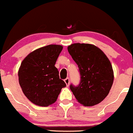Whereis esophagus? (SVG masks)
<instances>
[{
	"mask_svg": "<svg viewBox=\"0 0 133 133\" xmlns=\"http://www.w3.org/2000/svg\"><path fill=\"white\" fill-rule=\"evenodd\" d=\"M64 82H65L66 86H69V83H70V79L69 78H66L65 79H64Z\"/></svg>",
	"mask_w": 133,
	"mask_h": 133,
	"instance_id": "1",
	"label": "esophagus"
}]
</instances>
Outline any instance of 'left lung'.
Instances as JSON below:
<instances>
[{"label":"left lung","instance_id":"8db88e82","mask_svg":"<svg viewBox=\"0 0 133 133\" xmlns=\"http://www.w3.org/2000/svg\"><path fill=\"white\" fill-rule=\"evenodd\" d=\"M68 51L79 68L80 82L70 85L76 98L85 107H92L103 101L114 82L112 64L107 55L97 46L76 43Z\"/></svg>","mask_w":133,"mask_h":133}]
</instances>
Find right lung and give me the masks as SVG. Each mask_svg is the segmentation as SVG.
<instances>
[{"label":"right lung","instance_id":"add662e5","mask_svg":"<svg viewBox=\"0 0 133 133\" xmlns=\"http://www.w3.org/2000/svg\"><path fill=\"white\" fill-rule=\"evenodd\" d=\"M63 50L61 45H46L30 53L21 63L19 83L24 95L36 105L48 107L55 102L66 83L55 66Z\"/></svg>","mask_w":133,"mask_h":133}]
</instances>
